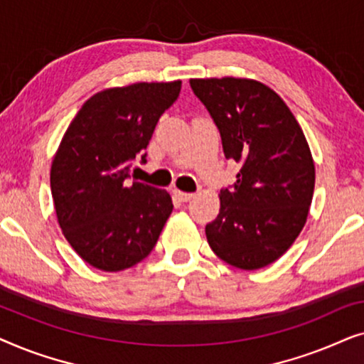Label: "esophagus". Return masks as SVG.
Instances as JSON below:
<instances>
[{
    "label": "esophagus",
    "instance_id": "esophagus-1",
    "mask_svg": "<svg viewBox=\"0 0 364 364\" xmlns=\"http://www.w3.org/2000/svg\"><path fill=\"white\" fill-rule=\"evenodd\" d=\"M173 196H176L181 202H188V200H192L196 193H192V192H182V191H178V188H176V191H173Z\"/></svg>",
    "mask_w": 364,
    "mask_h": 364
}]
</instances>
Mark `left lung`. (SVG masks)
Here are the masks:
<instances>
[{
    "mask_svg": "<svg viewBox=\"0 0 364 364\" xmlns=\"http://www.w3.org/2000/svg\"><path fill=\"white\" fill-rule=\"evenodd\" d=\"M222 136L227 159L242 164L220 212L205 227L213 253L258 270L278 260L305 227L315 162L300 124L278 94L255 79H191Z\"/></svg>",
    "mask_w": 364,
    "mask_h": 364,
    "instance_id": "left-lung-1",
    "label": "left lung"
}]
</instances>
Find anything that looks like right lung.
Returning a JSON list of instances; mask_svg holds the SVG:
<instances>
[{
  "label": "right lung",
  "mask_w": 364,
  "mask_h": 364,
  "mask_svg": "<svg viewBox=\"0 0 364 364\" xmlns=\"http://www.w3.org/2000/svg\"><path fill=\"white\" fill-rule=\"evenodd\" d=\"M181 87L177 79L102 89L82 104L54 154L58 223L74 252L97 270L121 272L142 262L172 213L171 193L127 177Z\"/></svg>",
  "instance_id": "1"
}]
</instances>
